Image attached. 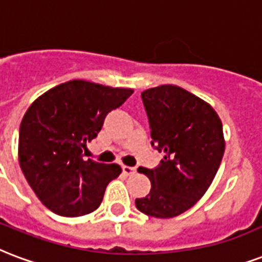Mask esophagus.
<instances>
[{"instance_id": "obj_1", "label": "esophagus", "mask_w": 262, "mask_h": 262, "mask_svg": "<svg viewBox=\"0 0 262 262\" xmlns=\"http://www.w3.org/2000/svg\"><path fill=\"white\" fill-rule=\"evenodd\" d=\"M122 170L125 174L127 176H132L136 173V167H132V166H122Z\"/></svg>"}]
</instances>
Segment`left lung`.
I'll return each mask as SVG.
<instances>
[{"label": "left lung", "instance_id": "left-lung-1", "mask_svg": "<svg viewBox=\"0 0 262 262\" xmlns=\"http://www.w3.org/2000/svg\"><path fill=\"white\" fill-rule=\"evenodd\" d=\"M151 145L163 154L154 169L139 167L151 181L136 207L158 219L184 213L203 196L219 170L225 149L223 123L210 104L174 85L141 93Z\"/></svg>", "mask_w": 262, "mask_h": 262}]
</instances>
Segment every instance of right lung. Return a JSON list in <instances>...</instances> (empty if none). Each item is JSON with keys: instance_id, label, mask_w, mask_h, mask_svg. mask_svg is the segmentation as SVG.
<instances>
[{"instance_id": "add662e5", "label": "right lung", "mask_w": 262, "mask_h": 262, "mask_svg": "<svg viewBox=\"0 0 262 262\" xmlns=\"http://www.w3.org/2000/svg\"><path fill=\"white\" fill-rule=\"evenodd\" d=\"M132 89L74 79L39 96L26 111L19 130V163L38 199L63 217L89 214L100 206L117 163L82 159L107 114L121 107Z\"/></svg>"}]
</instances>
